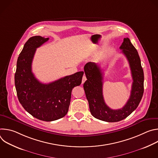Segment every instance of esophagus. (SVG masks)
<instances>
[{"label": "esophagus", "instance_id": "1", "mask_svg": "<svg viewBox=\"0 0 158 158\" xmlns=\"http://www.w3.org/2000/svg\"><path fill=\"white\" fill-rule=\"evenodd\" d=\"M86 80H87L86 77H85V75H84V76H83V77H82V84H84V82Z\"/></svg>", "mask_w": 158, "mask_h": 158}]
</instances>
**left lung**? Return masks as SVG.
I'll use <instances>...</instances> for the list:
<instances>
[{"label": "left lung", "mask_w": 158, "mask_h": 158, "mask_svg": "<svg viewBox=\"0 0 158 158\" xmlns=\"http://www.w3.org/2000/svg\"><path fill=\"white\" fill-rule=\"evenodd\" d=\"M119 48L129 62L133 80L129 99L123 108L112 109L105 103L102 94L103 73L101 67L89 62L84 68L87 80L83 87L90 112L95 118L109 123L120 121L129 116L138 107L144 93V73L137 50L127 37L124 39Z\"/></svg>", "instance_id": "obj_1"}]
</instances>
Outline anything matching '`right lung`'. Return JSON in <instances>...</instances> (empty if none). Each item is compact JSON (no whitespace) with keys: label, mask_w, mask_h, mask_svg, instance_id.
I'll return each instance as SVG.
<instances>
[{"label":"right lung","mask_w":158,"mask_h":158,"mask_svg":"<svg viewBox=\"0 0 158 158\" xmlns=\"http://www.w3.org/2000/svg\"><path fill=\"white\" fill-rule=\"evenodd\" d=\"M48 40L39 35L29 38L17 59L15 73L17 95L22 107L33 117L48 122L67 114L72 90L81 84L84 74L81 71L49 84L39 82L32 72V62L36 49Z\"/></svg>","instance_id":"add662e5"}]
</instances>
